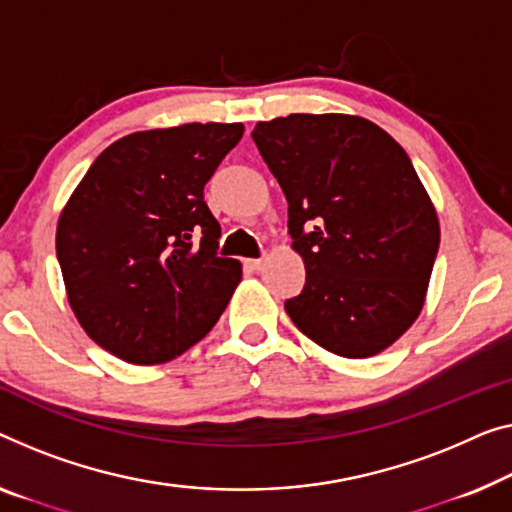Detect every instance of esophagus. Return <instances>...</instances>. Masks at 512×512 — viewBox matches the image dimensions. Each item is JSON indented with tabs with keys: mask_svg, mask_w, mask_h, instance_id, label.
I'll return each mask as SVG.
<instances>
[{
	"mask_svg": "<svg viewBox=\"0 0 512 512\" xmlns=\"http://www.w3.org/2000/svg\"><path fill=\"white\" fill-rule=\"evenodd\" d=\"M246 264H248V269L262 271L264 264H266V259H264V257H259V259H246Z\"/></svg>",
	"mask_w": 512,
	"mask_h": 512,
	"instance_id": "1",
	"label": "esophagus"
}]
</instances>
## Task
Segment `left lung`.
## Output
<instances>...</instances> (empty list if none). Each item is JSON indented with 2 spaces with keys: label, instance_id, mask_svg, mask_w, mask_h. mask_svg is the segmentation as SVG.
<instances>
[{
  "label": "left lung",
  "instance_id": "1",
  "mask_svg": "<svg viewBox=\"0 0 512 512\" xmlns=\"http://www.w3.org/2000/svg\"><path fill=\"white\" fill-rule=\"evenodd\" d=\"M253 140L305 264L287 315L338 356L384 352L416 322L439 250L437 211L407 151L352 114L259 121Z\"/></svg>",
  "mask_w": 512,
  "mask_h": 512
}]
</instances>
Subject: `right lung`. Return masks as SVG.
I'll return each mask as SVG.
<instances>
[{
	"mask_svg": "<svg viewBox=\"0 0 512 512\" xmlns=\"http://www.w3.org/2000/svg\"><path fill=\"white\" fill-rule=\"evenodd\" d=\"M243 124H183L110 144L57 225L68 303L94 342L128 363L172 361L230 303L241 264L218 257L204 186Z\"/></svg>",
	"mask_w": 512,
	"mask_h": 512,
	"instance_id": "add662e5",
	"label": "right lung"
}]
</instances>
